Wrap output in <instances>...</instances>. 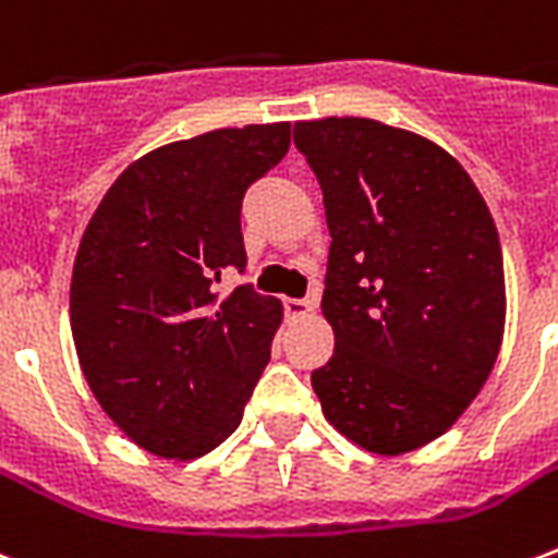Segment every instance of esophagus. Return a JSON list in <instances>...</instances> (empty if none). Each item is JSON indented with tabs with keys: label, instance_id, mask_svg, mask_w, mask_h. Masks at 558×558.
I'll list each match as a JSON object with an SVG mask.
<instances>
[{
	"label": "esophagus",
	"instance_id": "34e87169",
	"mask_svg": "<svg viewBox=\"0 0 558 558\" xmlns=\"http://www.w3.org/2000/svg\"><path fill=\"white\" fill-rule=\"evenodd\" d=\"M283 310H287L289 318L313 316V304H310V301H304V298H287V301H283Z\"/></svg>",
	"mask_w": 558,
	"mask_h": 558
}]
</instances>
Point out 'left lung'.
<instances>
[{"label":"left lung","mask_w":558,"mask_h":558,"mask_svg":"<svg viewBox=\"0 0 558 558\" xmlns=\"http://www.w3.org/2000/svg\"><path fill=\"white\" fill-rule=\"evenodd\" d=\"M330 231L322 313L333 356L313 372L325 418L380 457L453 427L495 368L506 283L483 195L433 140L365 117L295 122Z\"/></svg>","instance_id":"left-lung-1"}]
</instances>
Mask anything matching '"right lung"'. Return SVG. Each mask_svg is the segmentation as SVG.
Listing matches in <instances>:
<instances>
[{"mask_svg": "<svg viewBox=\"0 0 558 558\" xmlns=\"http://www.w3.org/2000/svg\"><path fill=\"white\" fill-rule=\"evenodd\" d=\"M289 151V122L216 128L137 157L81 236L70 325L81 372L137 448L190 462L236 427L283 322L278 298L236 287L251 181Z\"/></svg>", "mask_w": 558, "mask_h": 558, "instance_id": "obj_1", "label": "right lung"}]
</instances>
